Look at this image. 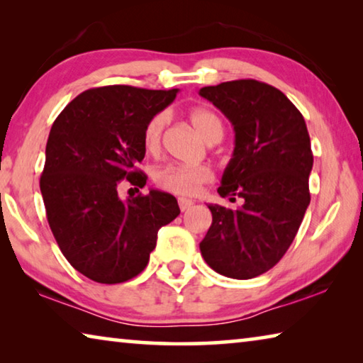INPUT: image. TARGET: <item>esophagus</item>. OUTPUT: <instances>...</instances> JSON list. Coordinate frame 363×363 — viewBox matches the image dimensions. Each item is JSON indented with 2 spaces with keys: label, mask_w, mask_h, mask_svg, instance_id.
<instances>
[{
  "label": "esophagus",
  "mask_w": 363,
  "mask_h": 363,
  "mask_svg": "<svg viewBox=\"0 0 363 363\" xmlns=\"http://www.w3.org/2000/svg\"><path fill=\"white\" fill-rule=\"evenodd\" d=\"M177 203H179V208H181V211H187L189 208H192V205H194V201L192 200H189V199H177Z\"/></svg>",
  "instance_id": "34e87169"
}]
</instances>
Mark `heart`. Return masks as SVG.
I'll list each match as a JSON object with an SVG mask.
<instances>
[{
	"label": "heart",
	"mask_w": 363,
	"mask_h": 363,
	"mask_svg": "<svg viewBox=\"0 0 363 363\" xmlns=\"http://www.w3.org/2000/svg\"><path fill=\"white\" fill-rule=\"evenodd\" d=\"M190 123L200 133L205 140L213 138H223L224 125L216 112L210 108H194L189 113ZM168 123L167 112H157L147 120L143 131V144L144 149L149 153H157L162 149L163 133ZM213 171L205 164H177L169 163L162 168H157L153 173V182L162 190L179 196H192L196 195L203 187V184L213 181Z\"/></svg>",
	"instance_id": "heart-1"
}]
</instances>
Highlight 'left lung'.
<instances>
[{"label":"left lung","instance_id":"8db88e82","mask_svg":"<svg viewBox=\"0 0 363 363\" xmlns=\"http://www.w3.org/2000/svg\"><path fill=\"white\" fill-rule=\"evenodd\" d=\"M200 96L232 123L235 147L218 194L243 200L237 210L208 205L211 227L200 243L208 266L230 279L257 277L277 264L311 203L314 163L306 121L274 86L235 79L205 86Z\"/></svg>","mask_w":363,"mask_h":363}]
</instances>
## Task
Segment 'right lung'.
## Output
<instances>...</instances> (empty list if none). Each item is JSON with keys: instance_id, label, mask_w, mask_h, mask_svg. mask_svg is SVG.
Masks as SVG:
<instances>
[{"instance_id": "add662e5", "label": "right lung", "mask_w": 363, "mask_h": 363, "mask_svg": "<svg viewBox=\"0 0 363 363\" xmlns=\"http://www.w3.org/2000/svg\"><path fill=\"white\" fill-rule=\"evenodd\" d=\"M177 89L102 86L77 96L52 123L40 189L52 235L78 272L97 284H121L143 272L160 227L181 213L160 190L121 200L123 181L143 189L136 169L147 120ZM139 190V189H138Z\"/></svg>"}]
</instances>
